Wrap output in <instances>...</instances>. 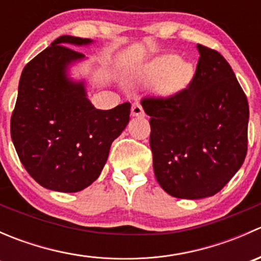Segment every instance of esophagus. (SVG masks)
<instances>
[{
  "label": "esophagus",
  "mask_w": 261,
  "mask_h": 261,
  "mask_svg": "<svg viewBox=\"0 0 261 261\" xmlns=\"http://www.w3.org/2000/svg\"><path fill=\"white\" fill-rule=\"evenodd\" d=\"M131 116H133V117H140V116H144V110L139 102H135V103H133V106H131Z\"/></svg>",
  "instance_id": "34e87169"
}]
</instances>
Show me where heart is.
Wrapping results in <instances>:
<instances>
[{
  "label": "heart",
  "instance_id": "heart-1",
  "mask_svg": "<svg viewBox=\"0 0 261 261\" xmlns=\"http://www.w3.org/2000/svg\"><path fill=\"white\" fill-rule=\"evenodd\" d=\"M194 77L193 65L179 55L164 54L154 58L136 69L131 80L136 83H155V94L160 98H172L183 92Z\"/></svg>",
  "mask_w": 261,
  "mask_h": 261
}]
</instances>
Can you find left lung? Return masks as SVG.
Wrapping results in <instances>:
<instances>
[{
	"mask_svg": "<svg viewBox=\"0 0 261 261\" xmlns=\"http://www.w3.org/2000/svg\"><path fill=\"white\" fill-rule=\"evenodd\" d=\"M193 81L177 96L143 99L150 116L155 178L175 198L201 199L220 192L247 151L249 105L225 58L197 45Z\"/></svg>",
	"mask_w": 261,
	"mask_h": 261,
	"instance_id": "8db88e82",
	"label": "left lung"
}]
</instances>
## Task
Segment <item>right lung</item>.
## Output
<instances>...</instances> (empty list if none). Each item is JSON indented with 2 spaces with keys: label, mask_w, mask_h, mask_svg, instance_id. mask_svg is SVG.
<instances>
[{
  "label": "right lung",
  "mask_w": 261,
  "mask_h": 261,
  "mask_svg": "<svg viewBox=\"0 0 261 261\" xmlns=\"http://www.w3.org/2000/svg\"><path fill=\"white\" fill-rule=\"evenodd\" d=\"M91 39L63 35L26 64L11 117V138L21 163L44 188L75 193L101 174L112 141L130 120V103L98 110L86 80L72 68L88 58L69 46Z\"/></svg>",
  "instance_id": "right-lung-1"
}]
</instances>
